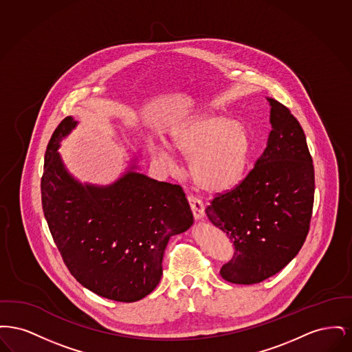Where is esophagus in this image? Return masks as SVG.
I'll use <instances>...</instances> for the list:
<instances>
[{"mask_svg":"<svg viewBox=\"0 0 352 352\" xmlns=\"http://www.w3.org/2000/svg\"><path fill=\"white\" fill-rule=\"evenodd\" d=\"M187 201L190 203V207H191L194 218L197 219V220L203 218V215H204V204H203V201L198 197H195V195H188Z\"/></svg>","mask_w":352,"mask_h":352,"instance_id":"1","label":"esophagus"}]
</instances>
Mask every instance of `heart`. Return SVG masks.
Here are the masks:
<instances>
[{"label": "heart", "instance_id": "obj_1", "mask_svg": "<svg viewBox=\"0 0 352 352\" xmlns=\"http://www.w3.org/2000/svg\"><path fill=\"white\" fill-rule=\"evenodd\" d=\"M170 140L174 151L191 160V175L201 188L223 192L244 178L252 155L248 128L234 118L201 115L177 125ZM165 144L151 146L153 160L171 171L179 168L175 151Z\"/></svg>", "mask_w": 352, "mask_h": 352}]
</instances>
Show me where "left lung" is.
<instances>
[{"label": "left lung", "instance_id": "1", "mask_svg": "<svg viewBox=\"0 0 352 352\" xmlns=\"http://www.w3.org/2000/svg\"><path fill=\"white\" fill-rule=\"evenodd\" d=\"M272 132L254 168L232 190L210 201L206 212L234 243L221 277L232 284L261 283L300 252L314 204V165L298 120L274 99Z\"/></svg>", "mask_w": 352, "mask_h": 352}]
</instances>
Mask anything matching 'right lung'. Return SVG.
I'll list each match as a JSON object with an SVG mask.
<instances>
[{
    "label": "right lung",
    "instance_id": "obj_1",
    "mask_svg": "<svg viewBox=\"0 0 352 352\" xmlns=\"http://www.w3.org/2000/svg\"><path fill=\"white\" fill-rule=\"evenodd\" d=\"M75 125L69 116L62 120L45 154L41 191L51 236L84 287L108 300L138 301L161 280L168 239L192 224L190 204L179 184L134 171L108 187L74 181L56 149Z\"/></svg>",
    "mask_w": 352,
    "mask_h": 352
}]
</instances>
